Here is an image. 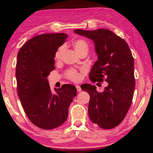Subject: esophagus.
<instances>
[{
	"label": "esophagus",
	"mask_w": 153,
	"mask_h": 153,
	"mask_svg": "<svg viewBox=\"0 0 153 153\" xmlns=\"http://www.w3.org/2000/svg\"><path fill=\"white\" fill-rule=\"evenodd\" d=\"M76 89H77V92H81L82 91V88H81V87H80L79 86H76Z\"/></svg>",
	"instance_id": "1"
}]
</instances>
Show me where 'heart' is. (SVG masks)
Wrapping results in <instances>:
<instances>
[{"mask_svg": "<svg viewBox=\"0 0 153 153\" xmlns=\"http://www.w3.org/2000/svg\"><path fill=\"white\" fill-rule=\"evenodd\" d=\"M73 46L77 53L80 54L82 53L83 51H88L89 48L88 44L86 40L84 39H77L73 42ZM65 51V46H61L59 47L57 50H56L55 55V59L56 61H59L62 59V56L64 53ZM85 71V69L82 68L79 70L75 68H69L65 71V77H66L67 79L71 80L72 82H77L81 79V74L84 73Z\"/></svg>", "mask_w": 153, "mask_h": 153, "instance_id": "b5f03b06", "label": "heart"}]
</instances>
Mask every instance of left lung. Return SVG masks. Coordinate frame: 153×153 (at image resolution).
I'll use <instances>...</instances> for the list:
<instances>
[{"label":"left lung","instance_id":"obj_1","mask_svg":"<svg viewBox=\"0 0 153 153\" xmlns=\"http://www.w3.org/2000/svg\"><path fill=\"white\" fill-rule=\"evenodd\" d=\"M74 32L95 43L98 58L89 74L91 82L108 84L102 92L91 84L81 86L90 94L89 117L100 128L112 129L123 120L132 102L135 88L132 54L126 41L108 30Z\"/></svg>","mask_w":153,"mask_h":153}]
</instances>
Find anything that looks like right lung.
<instances>
[{"label": "right lung", "instance_id": "right-lung-1", "mask_svg": "<svg viewBox=\"0 0 153 153\" xmlns=\"http://www.w3.org/2000/svg\"><path fill=\"white\" fill-rule=\"evenodd\" d=\"M66 33H44L31 38L17 55V94L27 117L44 129L57 128L67 120L68 109L77 94L73 85H63L51 92L46 79L55 69V55L65 42Z\"/></svg>", "mask_w": 153, "mask_h": 153}]
</instances>
